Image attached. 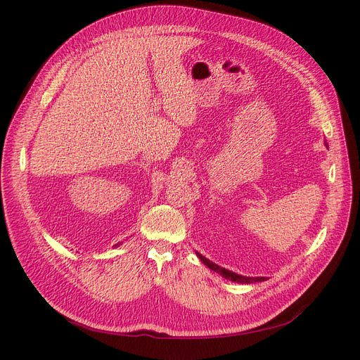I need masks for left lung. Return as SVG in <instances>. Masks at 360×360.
<instances>
[{
  "mask_svg": "<svg viewBox=\"0 0 360 360\" xmlns=\"http://www.w3.org/2000/svg\"><path fill=\"white\" fill-rule=\"evenodd\" d=\"M198 255V258L205 264L207 267H209L210 270H213V271H216V273H219L220 276H223L224 278H229V280H232V281H238V283H255V281H262V280H266V277H245V276H239V274H235V273H232V271H229V270H226V269H221V267H219V266H216L214 262H212V261H209L205 257H202V255H200V254H197Z\"/></svg>",
  "mask_w": 360,
  "mask_h": 360,
  "instance_id": "8db88e82",
  "label": "left lung"
}]
</instances>
